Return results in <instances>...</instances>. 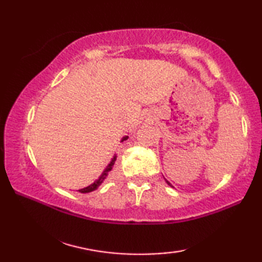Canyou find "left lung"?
Instances as JSON below:
<instances>
[{
  "label": "left lung",
  "mask_w": 262,
  "mask_h": 262,
  "mask_svg": "<svg viewBox=\"0 0 262 262\" xmlns=\"http://www.w3.org/2000/svg\"><path fill=\"white\" fill-rule=\"evenodd\" d=\"M165 181H166V183H168V185H169L170 187H172V188H173V186H172V185H171V183H170V182H169L168 180H166V179H165Z\"/></svg>",
  "instance_id": "obj_1"
}]
</instances>
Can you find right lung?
Here are the masks:
<instances>
[{
  "label": "right lung",
  "mask_w": 262,
  "mask_h": 262,
  "mask_svg": "<svg viewBox=\"0 0 262 262\" xmlns=\"http://www.w3.org/2000/svg\"><path fill=\"white\" fill-rule=\"evenodd\" d=\"M128 138V136H124L121 138V141L120 142H124V141H126ZM116 159H117V155L115 154L114 155V158L111 159V161H110V163L107 165V168H105L104 170H103V172L101 173V176H100L98 179L94 181L93 183H91L90 186H88V187H85V188H82V189H80V192L81 193H86V192H91V191H94L96 190V189H98L99 188V186L101 185V183L104 181V179L105 178L108 177V174H109V172L113 170V168H114V165H115V162H116Z\"/></svg>",
  "instance_id": "add662e5"
}]
</instances>
